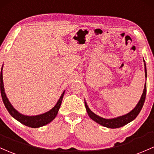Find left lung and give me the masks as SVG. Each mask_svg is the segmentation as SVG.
<instances>
[{
    "instance_id": "obj_1",
    "label": "left lung",
    "mask_w": 154,
    "mask_h": 154,
    "mask_svg": "<svg viewBox=\"0 0 154 154\" xmlns=\"http://www.w3.org/2000/svg\"><path fill=\"white\" fill-rule=\"evenodd\" d=\"M143 62H144V66H145V74H146V78H147L146 65V62H145L144 59H143ZM146 84H145L144 89H143V94L142 95H141L140 99L137 105L134 107V109H132L130 112H129L128 113H127V114L121 116H118L116 117V118H113V119L103 118V117H100L98 115H97L94 113H93V112L89 109V107H88L87 103H86L85 100H84V104H85V107H86V111H87L88 115H89V116L90 117L93 121H94V122H97V124H100V125L103 126V127H108V128L116 129V128H119V127H124V125H126V124H127L128 123H129V122H131L137 116V115L139 114V113L140 112L141 109H142L143 104H144L145 100H146Z\"/></svg>"
}]
</instances>
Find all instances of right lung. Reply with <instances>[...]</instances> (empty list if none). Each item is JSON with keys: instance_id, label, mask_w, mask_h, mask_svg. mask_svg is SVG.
<instances>
[{"instance_id": "right-lung-1", "label": "right lung", "mask_w": 154, "mask_h": 154, "mask_svg": "<svg viewBox=\"0 0 154 154\" xmlns=\"http://www.w3.org/2000/svg\"><path fill=\"white\" fill-rule=\"evenodd\" d=\"M3 67L1 68V94L2 97L3 102L4 103L5 107L8 111V113L11 114L13 118H14L16 120L20 122L24 125L27 126L29 127H32V128H38V127H43V126L46 125L55 119V117L57 115L59 109L61 105L62 101H63V98L64 94H65V90L63 92V94L60 96V99L57 102L56 105L51 108L49 111L46 112V113H42V114L36 115V116H26L20 113L17 110L12 106L11 103L8 100V97H6V93H5L4 86H3Z\"/></svg>"}]
</instances>
